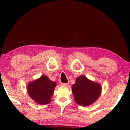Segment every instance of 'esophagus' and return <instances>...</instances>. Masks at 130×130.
<instances>
[{
    "label": "esophagus",
    "instance_id": "esophagus-1",
    "mask_svg": "<svg viewBox=\"0 0 130 130\" xmlns=\"http://www.w3.org/2000/svg\"><path fill=\"white\" fill-rule=\"evenodd\" d=\"M60 85L63 87H68L69 86V83H61Z\"/></svg>",
    "mask_w": 130,
    "mask_h": 130
}]
</instances>
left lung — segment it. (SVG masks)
I'll list each match as a JSON object with an SVG mask.
<instances>
[{
	"label": "left lung",
	"instance_id": "1",
	"mask_svg": "<svg viewBox=\"0 0 130 130\" xmlns=\"http://www.w3.org/2000/svg\"><path fill=\"white\" fill-rule=\"evenodd\" d=\"M71 89L75 102L83 106H88L95 103L100 96L102 89L100 84L89 80L84 75L76 79Z\"/></svg>",
	"mask_w": 130,
	"mask_h": 130
}]
</instances>
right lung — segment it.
<instances>
[{
	"label": "right lung",
	"instance_id": "right-lung-1",
	"mask_svg": "<svg viewBox=\"0 0 130 130\" xmlns=\"http://www.w3.org/2000/svg\"><path fill=\"white\" fill-rule=\"evenodd\" d=\"M56 86V82L51 80L47 76L42 75L38 79L29 82L27 90L30 97L35 103L44 105L51 102V97Z\"/></svg>",
	"mask_w": 130,
	"mask_h": 130
}]
</instances>
